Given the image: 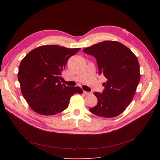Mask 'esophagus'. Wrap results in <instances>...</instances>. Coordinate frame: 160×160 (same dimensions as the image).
<instances>
[{
    "instance_id": "34e87169",
    "label": "esophagus",
    "mask_w": 160,
    "mask_h": 160,
    "mask_svg": "<svg viewBox=\"0 0 160 160\" xmlns=\"http://www.w3.org/2000/svg\"><path fill=\"white\" fill-rule=\"evenodd\" d=\"M83 94H85V95H89L91 94V93H90V92H88V91H83Z\"/></svg>"
}]
</instances>
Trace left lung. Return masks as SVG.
<instances>
[{
	"mask_svg": "<svg viewBox=\"0 0 160 160\" xmlns=\"http://www.w3.org/2000/svg\"><path fill=\"white\" fill-rule=\"evenodd\" d=\"M83 50L97 59L99 73L107 78L103 93H94L98 102L89 111L105 118L119 115L132 101L140 80L136 56L116 41L100 42Z\"/></svg>",
	"mask_w": 160,
	"mask_h": 160,
	"instance_id": "left-lung-1",
	"label": "left lung"
}]
</instances>
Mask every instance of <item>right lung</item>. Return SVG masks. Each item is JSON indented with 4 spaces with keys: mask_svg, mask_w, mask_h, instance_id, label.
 <instances>
[{
    "mask_svg": "<svg viewBox=\"0 0 160 160\" xmlns=\"http://www.w3.org/2000/svg\"><path fill=\"white\" fill-rule=\"evenodd\" d=\"M80 49L43 45L31 50L21 60L18 80L22 95L33 112L56 115L68 107L72 95L83 93L80 88L66 86L60 80L69 58Z\"/></svg>",
    "mask_w": 160,
    "mask_h": 160,
    "instance_id": "right-lung-1",
    "label": "right lung"
}]
</instances>
